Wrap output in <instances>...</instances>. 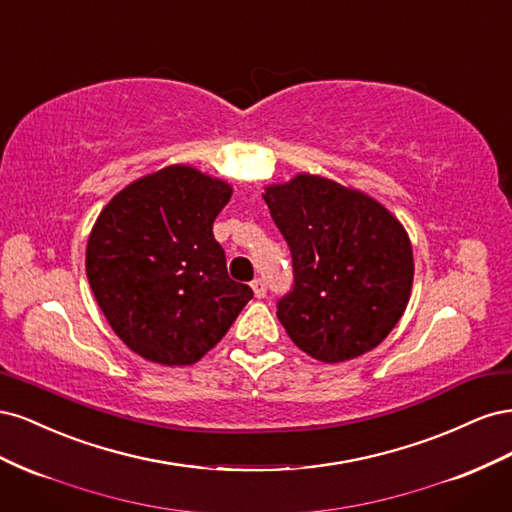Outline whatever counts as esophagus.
I'll use <instances>...</instances> for the list:
<instances>
[{"mask_svg":"<svg viewBox=\"0 0 512 512\" xmlns=\"http://www.w3.org/2000/svg\"><path fill=\"white\" fill-rule=\"evenodd\" d=\"M252 290H254V297L256 299H265L267 297V286L262 280H254L252 282Z\"/></svg>","mask_w":512,"mask_h":512,"instance_id":"34e87169","label":"esophagus"}]
</instances>
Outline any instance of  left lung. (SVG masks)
I'll return each mask as SVG.
<instances>
[{
	"mask_svg": "<svg viewBox=\"0 0 512 512\" xmlns=\"http://www.w3.org/2000/svg\"><path fill=\"white\" fill-rule=\"evenodd\" d=\"M262 198L292 254L294 286L277 303L292 342L322 363L382 344L412 292L404 224L376 198L320 175L267 185Z\"/></svg>",
	"mask_w": 512,
	"mask_h": 512,
	"instance_id": "8db88e82",
	"label": "left lung"
}]
</instances>
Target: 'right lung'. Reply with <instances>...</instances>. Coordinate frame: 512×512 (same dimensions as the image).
<instances>
[{"instance_id": "obj_1", "label": "right lung", "mask_w": 512, "mask_h": 512, "mask_svg": "<svg viewBox=\"0 0 512 512\" xmlns=\"http://www.w3.org/2000/svg\"><path fill=\"white\" fill-rule=\"evenodd\" d=\"M232 185L173 164L126 185L85 250L91 292L117 337L160 365H192L220 342L252 288L230 280L213 222Z\"/></svg>"}]
</instances>
